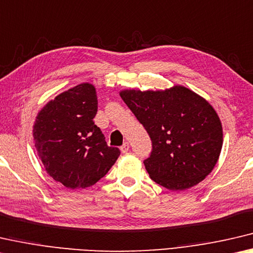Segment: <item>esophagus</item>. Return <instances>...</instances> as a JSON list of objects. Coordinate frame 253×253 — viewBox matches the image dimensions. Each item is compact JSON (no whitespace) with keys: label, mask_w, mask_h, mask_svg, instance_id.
<instances>
[{"label":"esophagus","mask_w":253,"mask_h":253,"mask_svg":"<svg viewBox=\"0 0 253 253\" xmlns=\"http://www.w3.org/2000/svg\"><path fill=\"white\" fill-rule=\"evenodd\" d=\"M120 149H121L122 154H126V152L129 151V149H130V144L127 143V142H124V143L122 144V147L120 148Z\"/></svg>","instance_id":"obj_1"}]
</instances>
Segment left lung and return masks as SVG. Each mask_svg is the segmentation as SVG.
I'll use <instances>...</instances> for the list:
<instances>
[{
	"instance_id": "obj_1",
	"label": "left lung",
	"mask_w": 253,
	"mask_h": 253,
	"mask_svg": "<svg viewBox=\"0 0 253 253\" xmlns=\"http://www.w3.org/2000/svg\"><path fill=\"white\" fill-rule=\"evenodd\" d=\"M124 103L152 142L143 161L149 176L170 190L193 187L213 170L221 154L223 130L213 106L193 90L124 89Z\"/></svg>"
}]
</instances>
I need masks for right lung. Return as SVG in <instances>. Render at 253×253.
Here are the masks:
<instances>
[{
    "mask_svg": "<svg viewBox=\"0 0 253 253\" xmlns=\"http://www.w3.org/2000/svg\"><path fill=\"white\" fill-rule=\"evenodd\" d=\"M95 87L83 83L48 102L36 118L33 141L45 170L70 189L86 188L104 177L119 158L93 119Z\"/></svg>",
    "mask_w": 253,
    "mask_h": 253,
    "instance_id": "obj_1",
    "label": "right lung"
}]
</instances>
